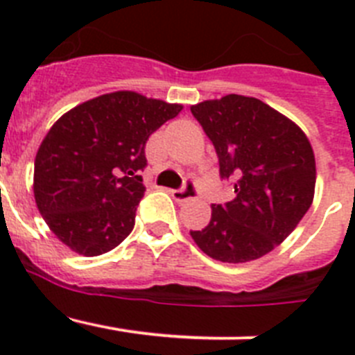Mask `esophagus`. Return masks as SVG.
<instances>
[{"label": "esophagus", "mask_w": 355, "mask_h": 355, "mask_svg": "<svg viewBox=\"0 0 355 355\" xmlns=\"http://www.w3.org/2000/svg\"><path fill=\"white\" fill-rule=\"evenodd\" d=\"M171 193L172 197H174V200H178V202H187V200L196 199L197 197V187L193 181H188L183 188H180V190H172Z\"/></svg>", "instance_id": "obj_1"}]
</instances>
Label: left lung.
<instances>
[{
	"label": "left lung",
	"mask_w": 355,
	"mask_h": 355,
	"mask_svg": "<svg viewBox=\"0 0 355 355\" xmlns=\"http://www.w3.org/2000/svg\"><path fill=\"white\" fill-rule=\"evenodd\" d=\"M218 156L234 199L211 205V220L190 231L209 258L258 259L284 241L315 196L313 147L295 122L256 97L229 94L190 108Z\"/></svg>",
	"instance_id": "obj_1"
}]
</instances>
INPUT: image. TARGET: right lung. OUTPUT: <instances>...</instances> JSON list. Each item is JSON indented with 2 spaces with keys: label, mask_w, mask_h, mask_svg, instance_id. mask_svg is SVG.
<instances>
[{
  "label": "right lung",
  "mask_w": 355,
  "mask_h": 355,
  "mask_svg": "<svg viewBox=\"0 0 355 355\" xmlns=\"http://www.w3.org/2000/svg\"><path fill=\"white\" fill-rule=\"evenodd\" d=\"M181 110L121 90L81 103L53 124L37 150L33 193L62 243L99 256L133 231L146 192V142Z\"/></svg>",
  "instance_id": "obj_1"
}]
</instances>
